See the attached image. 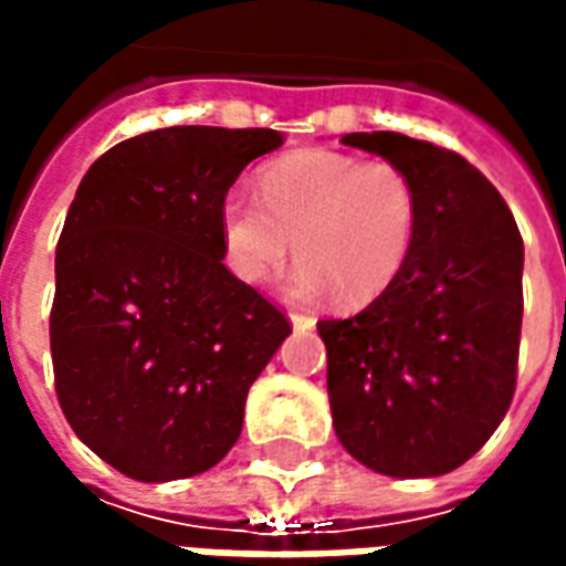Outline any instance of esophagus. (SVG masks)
I'll list each match as a JSON object with an SVG mask.
<instances>
[{
	"mask_svg": "<svg viewBox=\"0 0 566 566\" xmlns=\"http://www.w3.org/2000/svg\"><path fill=\"white\" fill-rule=\"evenodd\" d=\"M291 327H294V331H312V327H315V318H312V315H291Z\"/></svg>",
	"mask_w": 566,
	"mask_h": 566,
	"instance_id": "34e87169",
	"label": "esophagus"
}]
</instances>
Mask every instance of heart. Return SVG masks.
<instances>
[{"mask_svg": "<svg viewBox=\"0 0 566 566\" xmlns=\"http://www.w3.org/2000/svg\"><path fill=\"white\" fill-rule=\"evenodd\" d=\"M221 251L239 282L263 284L291 251L303 258L284 282L300 303L331 291L345 306L385 294L418 230L412 178L388 160L296 150L260 172V202L230 193L218 214Z\"/></svg>", "mask_w": 566, "mask_h": 566, "instance_id": "obj_1", "label": "heart"}]
</instances>
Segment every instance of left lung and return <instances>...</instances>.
Masks as SVG:
<instances>
[{
	"mask_svg": "<svg viewBox=\"0 0 566 566\" xmlns=\"http://www.w3.org/2000/svg\"><path fill=\"white\" fill-rule=\"evenodd\" d=\"M343 145L412 178L418 230L385 294L352 318L318 321L333 427L381 475L451 473L512 403L522 235L497 187L454 150L403 133H348Z\"/></svg>",
	"mask_w": 566,
	"mask_h": 566,
	"instance_id": "obj_1",
	"label": "left lung"
}]
</instances>
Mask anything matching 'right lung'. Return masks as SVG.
I'll return each instance as SVG.
<instances>
[{
  "label": "right lung",
  "instance_id": "1",
  "mask_svg": "<svg viewBox=\"0 0 566 566\" xmlns=\"http://www.w3.org/2000/svg\"><path fill=\"white\" fill-rule=\"evenodd\" d=\"M275 129L166 127L105 150L56 245L51 357L63 416L139 482L211 470L248 388L287 339L270 300L223 266L221 202Z\"/></svg>",
  "mask_w": 566,
  "mask_h": 566
}]
</instances>
